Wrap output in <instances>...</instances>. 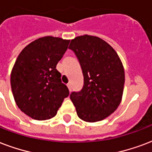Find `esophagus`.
Listing matches in <instances>:
<instances>
[{
	"label": "esophagus",
	"mask_w": 152,
	"mask_h": 152,
	"mask_svg": "<svg viewBox=\"0 0 152 152\" xmlns=\"http://www.w3.org/2000/svg\"><path fill=\"white\" fill-rule=\"evenodd\" d=\"M67 86H68V89H69V91H70V92H71V91H72V86H71V84H67Z\"/></svg>",
	"instance_id": "obj_1"
}]
</instances>
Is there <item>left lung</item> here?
Returning a JSON list of instances; mask_svg holds the SVG:
<instances>
[{"label": "left lung", "instance_id": "8db88e82", "mask_svg": "<svg viewBox=\"0 0 152 152\" xmlns=\"http://www.w3.org/2000/svg\"><path fill=\"white\" fill-rule=\"evenodd\" d=\"M68 48L76 54L84 75L83 88L70 95L77 115L86 122L103 120L117 109L122 99V62L114 48L97 37H76Z\"/></svg>", "mask_w": 152, "mask_h": 152}]
</instances>
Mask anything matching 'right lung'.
I'll list each match as a JSON object with an SVG mask.
<instances>
[{
	"label": "right lung",
	"mask_w": 152,
	"mask_h": 152,
	"mask_svg": "<svg viewBox=\"0 0 152 152\" xmlns=\"http://www.w3.org/2000/svg\"><path fill=\"white\" fill-rule=\"evenodd\" d=\"M69 42L50 36L39 38L28 45L15 62L10 77L15 102L21 112L34 120L54 117L69 95L56 68Z\"/></svg>",
	"instance_id": "obj_1"
}]
</instances>
